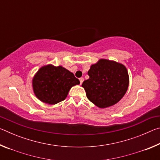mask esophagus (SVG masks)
I'll list each match as a JSON object with an SVG mask.
<instances>
[{"label": "esophagus", "instance_id": "obj_1", "mask_svg": "<svg viewBox=\"0 0 160 160\" xmlns=\"http://www.w3.org/2000/svg\"><path fill=\"white\" fill-rule=\"evenodd\" d=\"M79 80H80V85H82V83L83 82V81H84V78H80V79H79Z\"/></svg>", "mask_w": 160, "mask_h": 160}]
</instances>
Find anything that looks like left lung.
Segmentation results:
<instances>
[{
  "label": "left lung",
  "instance_id": "left-lung-1",
  "mask_svg": "<svg viewBox=\"0 0 160 160\" xmlns=\"http://www.w3.org/2000/svg\"><path fill=\"white\" fill-rule=\"evenodd\" d=\"M90 78L82 82L88 99L101 109L116 104L125 95L129 76L125 66L117 62L100 59L92 65Z\"/></svg>",
  "mask_w": 160,
  "mask_h": 160
}]
</instances>
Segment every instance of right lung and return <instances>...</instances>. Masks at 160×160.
<instances>
[{"mask_svg":"<svg viewBox=\"0 0 160 160\" xmlns=\"http://www.w3.org/2000/svg\"><path fill=\"white\" fill-rule=\"evenodd\" d=\"M79 84V80L72 72L62 66L56 67L51 64L39 68L32 79L35 96L48 104L63 101L72 87Z\"/></svg>","mask_w":160,"mask_h":160,"instance_id":"add662e5","label":"right lung"}]
</instances>
